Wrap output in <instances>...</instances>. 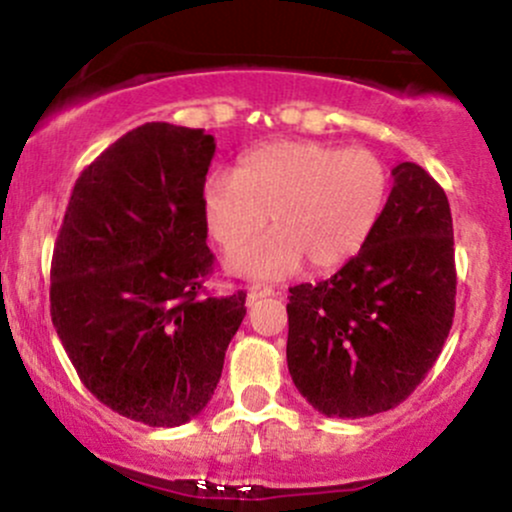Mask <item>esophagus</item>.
Returning <instances> with one entry per match:
<instances>
[{
  "label": "esophagus",
  "instance_id": "esophagus-1",
  "mask_svg": "<svg viewBox=\"0 0 512 512\" xmlns=\"http://www.w3.org/2000/svg\"><path fill=\"white\" fill-rule=\"evenodd\" d=\"M265 296H274V289L267 284H252L250 291H247V299L257 301V299H265Z\"/></svg>",
  "mask_w": 512,
  "mask_h": 512
}]
</instances>
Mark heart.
Returning a JSON list of instances; mask_svg holds the SVG:
<instances>
[{
  "label": "heart",
  "mask_w": 512,
  "mask_h": 512,
  "mask_svg": "<svg viewBox=\"0 0 512 512\" xmlns=\"http://www.w3.org/2000/svg\"><path fill=\"white\" fill-rule=\"evenodd\" d=\"M389 196V170L364 148L313 140L269 143L240 157L235 172H213L201 192L209 235L233 252L267 226L274 233L230 257L245 277L279 279L306 260L330 269L357 255Z\"/></svg>",
  "instance_id": "1"
}]
</instances>
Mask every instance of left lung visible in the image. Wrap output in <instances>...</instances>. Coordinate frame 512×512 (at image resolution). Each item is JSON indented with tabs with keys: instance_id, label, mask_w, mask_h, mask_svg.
<instances>
[{
	"instance_id": "left-lung-1",
	"label": "left lung",
	"mask_w": 512,
	"mask_h": 512,
	"mask_svg": "<svg viewBox=\"0 0 512 512\" xmlns=\"http://www.w3.org/2000/svg\"><path fill=\"white\" fill-rule=\"evenodd\" d=\"M362 250L318 284L291 286L286 364L328 418H367L406 401L440 357L454 318L457 269L447 194L415 162Z\"/></svg>"
}]
</instances>
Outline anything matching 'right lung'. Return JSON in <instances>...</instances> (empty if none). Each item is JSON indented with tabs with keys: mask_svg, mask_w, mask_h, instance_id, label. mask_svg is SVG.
I'll return each instance as SVG.
<instances>
[{
	"mask_svg": "<svg viewBox=\"0 0 512 512\" xmlns=\"http://www.w3.org/2000/svg\"><path fill=\"white\" fill-rule=\"evenodd\" d=\"M216 140L145 123L80 174L50 267V318L104 406L150 428L211 401L245 294L201 296L211 272L201 192Z\"/></svg>",
	"mask_w": 512,
	"mask_h": 512,
	"instance_id": "obj_1",
	"label": "right lung"
}]
</instances>
